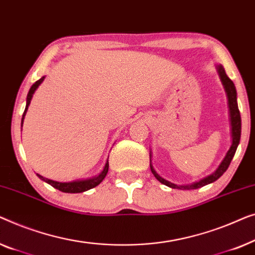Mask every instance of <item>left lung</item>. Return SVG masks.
<instances>
[{"mask_svg": "<svg viewBox=\"0 0 255 255\" xmlns=\"http://www.w3.org/2000/svg\"><path fill=\"white\" fill-rule=\"evenodd\" d=\"M217 71L218 75H220V78L222 81V84H223L224 90L227 92V97H228V105H229V114H230V124H231V137H232V143L230 149L225 155L224 159L222 160V163L220 164V166L217 167V170L211 173L208 177L201 179L200 181L193 182L191 185H185V186H178L175 184H172V182L165 180L158 173L153 170L151 163H150V168H151L152 174L155 175L156 179L158 181L162 182V184L168 186L171 188H178V189H196L200 187H203L208 184H211V182L216 181L218 178L221 177L222 174L224 173L225 171L228 170L229 165H230L232 158H234L236 150L238 148V144L240 142V134H242V118H240V113H239V109H238V104H237V91H236V87L230 78L228 77L227 73H225L224 68L221 66H217Z\"/></svg>", "mask_w": 255, "mask_h": 255, "instance_id": "obj_1", "label": "left lung"}]
</instances>
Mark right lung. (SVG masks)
Masks as SVG:
<instances>
[{"instance_id":"obj_1","label":"right lung","mask_w":255,"mask_h":255,"mask_svg":"<svg viewBox=\"0 0 255 255\" xmlns=\"http://www.w3.org/2000/svg\"><path fill=\"white\" fill-rule=\"evenodd\" d=\"M44 78H45V76L41 77L40 80H38L30 88V91H28L27 98H26V107H25V111H24V113H23V118H21V125H23L24 117H25V114H26L27 109H28V105H30V103H31L32 96H33L34 91L37 90L39 85L42 83ZM107 172H109V159L106 160L105 166H104V170L100 172L98 175H96V177H92L90 179H85V180H76V181H71V182H59V181L51 180V179L44 178L40 174H37V175L41 179V180H44L45 182H47V184H49L51 186H53V187H54V188L59 189V191L63 192V193H82V192L89 191V189L96 187V186H98L100 182L104 180V178L106 177Z\"/></svg>"}]
</instances>
